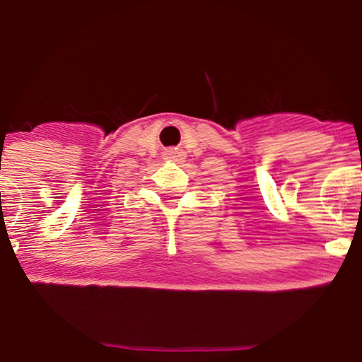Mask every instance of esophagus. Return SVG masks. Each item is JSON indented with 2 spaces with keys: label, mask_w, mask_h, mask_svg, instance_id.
Returning a JSON list of instances; mask_svg holds the SVG:
<instances>
[{
  "label": "esophagus",
  "mask_w": 362,
  "mask_h": 362,
  "mask_svg": "<svg viewBox=\"0 0 362 362\" xmlns=\"http://www.w3.org/2000/svg\"><path fill=\"white\" fill-rule=\"evenodd\" d=\"M165 158L167 160H170V162H184V158H185V152L182 151V148H167L165 151Z\"/></svg>",
  "instance_id": "obj_1"
}]
</instances>
